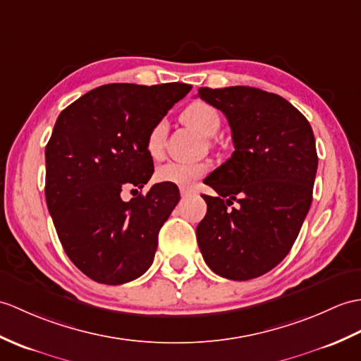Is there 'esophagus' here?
<instances>
[{
  "instance_id": "34e87169",
  "label": "esophagus",
  "mask_w": 361,
  "mask_h": 361,
  "mask_svg": "<svg viewBox=\"0 0 361 361\" xmlns=\"http://www.w3.org/2000/svg\"><path fill=\"white\" fill-rule=\"evenodd\" d=\"M190 189L189 188H180V194H181V197H188L189 194H190Z\"/></svg>"
}]
</instances>
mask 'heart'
<instances>
[{
    "instance_id": "heart-1",
    "label": "heart",
    "mask_w": 361,
    "mask_h": 361,
    "mask_svg": "<svg viewBox=\"0 0 361 361\" xmlns=\"http://www.w3.org/2000/svg\"><path fill=\"white\" fill-rule=\"evenodd\" d=\"M183 118L190 126H194L203 135L212 137L220 129L221 116L219 111L209 103L194 102L183 112ZM167 133V123L164 120L157 121L149 130L146 138L147 154L152 158H160L163 155L164 140ZM209 171L206 163H186V161H169L158 167L157 180L175 186L188 188L192 186L198 178Z\"/></svg>"
}]
</instances>
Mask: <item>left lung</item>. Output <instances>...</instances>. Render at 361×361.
Instances as JSON below:
<instances>
[{
  "mask_svg": "<svg viewBox=\"0 0 361 361\" xmlns=\"http://www.w3.org/2000/svg\"><path fill=\"white\" fill-rule=\"evenodd\" d=\"M198 97L226 115L235 147L204 180L219 195H203L198 246L216 275L257 279L289 254L311 207L314 132L289 102L262 89L200 87Z\"/></svg>",
  "mask_w": 361,
  "mask_h": 361,
  "instance_id": "1",
  "label": "left lung"
}]
</instances>
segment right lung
I'll list each match as a JSON object with an SVG mask.
<instances>
[{
	"instance_id": "1",
	"label": "right lung",
	"mask_w": 361,
	"mask_h": 361,
	"mask_svg": "<svg viewBox=\"0 0 361 361\" xmlns=\"http://www.w3.org/2000/svg\"><path fill=\"white\" fill-rule=\"evenodd\" d=\"M190 85L99 86L67 106L46 146V201L64 252L97 283L138 279L154 262L158 232L180 201L175 184L121 200L154 173L146 138ZM137 190V189H135Z\"/></svg>"
}]
</instances>
